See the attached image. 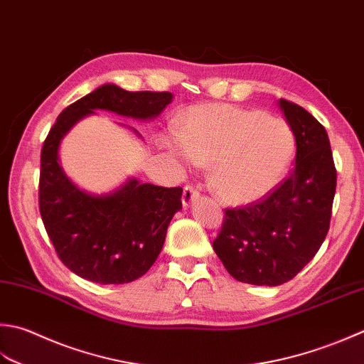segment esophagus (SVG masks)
I'll list each match as a JSON object with an SVG mask.
<instances>
[{
    "label": "esophagus",
    "instance_id": "34e87169",
    "mask_svg": "<svg viewBox=\"0 0 364 364\" xmlns=\"http://www.w3.org/2000/svg\"><path fill=\"white\" fill-rule=\"evenodd\" d=\"M198 196H200V194H198V191L194 186H186V188H184L183 189V198H181L184 208H188V206L192 205V202L197 200Z\"/></svg>",
    "mask_w": 364,
    "mask_h": 364
}]
</instances>
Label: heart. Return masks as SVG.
Segmentation results:
<instances>
[{
	"instance_id": "obj_1",
	"label": "heart",
	"mask_w": 364,
	"mask_h": 364,
	"mask_svg": "<svg viewBox=\"0 0 364 364\" xmlns=\"http://www.w3.org/2000/svg\"><path fill=\"white\" fill-rule=\"evenodd\" d=\"M162 145L188 162L211 166L218 194L230 203L268 196L287 175L295 154V134L287 121L227 104L191 109L180 131Z\"/></svg>"
}]
</instances>
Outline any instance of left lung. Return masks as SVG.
<instances>
[{
	"instance_id": "obj_1",
	"label": "left lung",
	"mask_w": 364,
	"mask_h": 364,
	"mask_svg": "<svg viewBox=\"0 0 364 364\" xmlns=\"http://www.w3.org/2000/svg\"><path fill=\"white\" fill-rule=\"evenodd\" d=\"M295 134L290 176L260 202L225 210L213 249L235 279L276 287L308 265L330 229L336 168L325 127L303 107L277 101Z\"/></svg>"
}]
</instances>
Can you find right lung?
<instances>
[{"mask_svg":"<svg viewBox=\"0 0 364 364\" xmlns=\"http://www.w3.org/2000/svg\"><path fill=\"white\" fill-rule=\"evenodd\" d=\"M172 97L167 91H126L105 83L66 107L47 135L41 153L42 223L61 262L83 279L127 284L144 276L162 251L170 220L181 210L183 189L127 178L109 194H90L64 173L61 141L96 110L146 121L159 117ZM126 127L141 137L137 129Z\"/></svg>","mask_w":364,"mask_h":364,"instance_id":"right-lung-1","label":"right lung"}]
</instances>
